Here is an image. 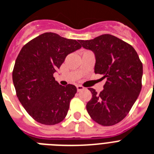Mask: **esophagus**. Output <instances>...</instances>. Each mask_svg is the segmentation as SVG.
<instances>
[{"label":"esophagus","mask_w":154,"mask_h":154,"mask_svg":"<svg viewBox=\"0 0 154 154\" xmlns=\"http://www.w3.org/2000/svg\"><path fill=\"white\" fill-rule=\"evenodd\" d=\"M77 91L79 92L81 91V90H83V89H84V87L82 86V85H77Z\"/></svg>","instance_id":"obj_1"}]
</instances>
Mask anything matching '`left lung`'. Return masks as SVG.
Returning a JSON list of instances; mask_svg holds the SVG:
<instances>
[{
	"instance_id": "obj_1",
	"label": "left lung",
	"mask_w": 154,
	"mask_h": 154,
	"mask_svg": "<svg viewBox=\"0 0 154 154\" xmlns=\"http://www.w3.org/2000/svg\"><path fill=\"white\" fill-rule=\"evenodd\" d=\"M79 42L81 46L94 53L95 73L107 79L100 94L89 88L92 99L87 103V112L97 123L113 125L124 119L138 97L142 63L130 45L112 35L103 34Z\"/></svg>"
}]
</instances>
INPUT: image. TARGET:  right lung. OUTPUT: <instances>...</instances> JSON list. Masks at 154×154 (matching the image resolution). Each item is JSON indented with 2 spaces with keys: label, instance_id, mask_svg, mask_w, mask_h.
Wrapping results in <instances>:
<instances>
[{
  "label": "right lung",
  "instance_id": "obj_1",
  "mask_svg": "<svg viewBox=\"0 0 154 154\" xmlns=\"http://www.w3.org/2000/svg\"><path fill=\"white\" fill-rule=\"evenodd\" d=\"M81 45L54 32H45L22 47L13 71L17 96L31 117L41 124L56 125L67 115L71 99L77 93L73 85L62 86L53 73L68 54Z\"/></svg>",
  "mask_w": 154,
  "mask_h": 154
}]
</instances>
